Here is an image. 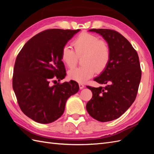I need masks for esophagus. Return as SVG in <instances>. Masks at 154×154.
Wrapping results in <instances>:
<instances>
[{
    "label": "esophagus",
    "instance_id": "34e87169",
    "mask_svg": "<svg viewBox=\"0 0 154 154\" xmlns=\"http://www.w3.org/2000/svg\"><path fill=\"white\" fill-rule=\"evenodd\" d=\"M79 89H83V88L85 87V85L83 84H82V83H79Z\"/></svg>",
    "mask_w": 154,
    "mask_h": 154
}]
</instances>
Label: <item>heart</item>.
Masks as SVG:
<instances>
[{
    "instance_id": "1",
    "label": "heart",
    "mask_w": 154,
    "mask_h": 154,
    "mask_svg": "<svg viewBox=\"0 0 154 154\" xmlns=\"http://www.w3.org/2000/svg\"><path fill=\"white\" fill-rule=\"evenodd\" d=\"M75 51L68 45L61 50V59L69 68L73 67L77 63V56L83 55L81 60L83 66L72 69L68 72L71 79L78 83H84L92 77L96 71H103L109 63L110 51L106 42L100 40L97 35L82 33L73 42Z\"/></svg>"
}]
</instances>
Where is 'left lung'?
Instances as JSON below:
<instances>
[{
    "instance_id": "obj_1",
    "label": "left lung",
    "mask_w": 154,
    "mask_h": 154,
    "mask_svg": "<svg viewBox=\"0 0 154 154\" xmlns=\"http://www.w3.org/2000/svg\"><path fill=\"white\" fill-rule=\"evenodd\" d=\"M109 45L110 57L106 67L94 79L105 87L87 86L93 97L86 109L91 117L100 122L119 118L135 100L142 77L138 55L122 35L109 29H91Z\"/></svg>"
}]
</instances>
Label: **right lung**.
Returning <instances> with one entry per match:
<instances>
[{
  "label": "right lung",
  "instance_id": "add662e5",
  "mask_svg": "<svg viewBox=\"0 0 154 154\" xmlns=\"http://www.w3.org/2000/svg\"><path fill=\"white\" fill-rule=\"evenodd\" d=\"M79 31L42 32L29 40L17 55L13 90L23 113L35 122L49 124L57 120L64 112L67 100L79 89L78 83L72 80L54 85L50 83L66 76L61 50Z\"/></svg>",
  "mask_w": 154,
  "mask_h": 154
}]
</instances>
